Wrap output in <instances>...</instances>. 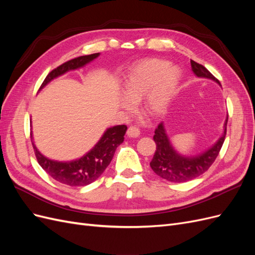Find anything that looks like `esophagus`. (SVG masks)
I'll return each instance as SVG.
<instances>
[{"mask_svg":"<svg viewBox=\"0 0 255 255\" xmlns=\"http://www.w3.org/2000/svg\"><path fill=\"white\" fill-rule=\"evenodd\" d=\"M127 134L128 137H133V138H136L140 135V130L139 128H138L137 127L135 126H130L128 130H127Z\"/></svg>","mask_w":255,"mask_h":255,"instance_id":"obj_1","label":"esophagus"}]
</instances>
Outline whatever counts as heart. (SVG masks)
I'll list each match as a JSON object with an SVG mask.
<instances>
[{"label": "heart", "mask_w": 255, "mask_h": 255, "mask_svg": "<svg viewBox=\"0 0 255 255\" xmlns=\"http://www.w3.org/2000/svg\"><path fill=\"white\" fill-rule=\"evenodd\" d=\"M182 79L179 68L169 66L161 59L141 61L129 72L122 86V95L129 103L139 102L145 96L144 111L150 116H159L168 109ZM122 102L126 110L130 104Z\"/></svg>", "instance_id": "1"}]
</instances>
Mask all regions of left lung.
I'll return each instance as SVG.
<instances>
[{"label":"left lung","instance_id":"left-lung-1","mask_svg":"<svg viewBox=\"0 0 255 255\" xmlns=\"http://www.w3.org/2000/svg\"><path fill=\"white\" fill-rule=\"evenodd\" d=\"M190 65L192 72L198 78L211 79L219 84V81L204 66L196 63L194 60H190ZM227 123L228 117L225 122L223 134L210 149L196 156H185L173 149L163 122H160L155 132H154L155 134L153 136V139L156 144V150L150 163L152 170L158 176L173 183L187 182L203 174L208 170V168L212 166L216 157L218 156L221 146L225 142Z\"/></svg>","mask_w":255,"mask_h":255}]
</instances>
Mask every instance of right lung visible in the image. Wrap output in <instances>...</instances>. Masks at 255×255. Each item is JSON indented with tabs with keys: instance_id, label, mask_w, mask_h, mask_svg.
<instances>
[{
	"instance_id": "add662e5",
	"label": "right lung",
	"mask_w": 255,
	"mask_h": 255,
	"mask_svg": "<svg viewBox=\"0 0 255 255\" xmlns=\"http://www.w3.org/2000/svg\"><path fill=\"white\" fill-rule=\"evenodd\" d=\"M99 55V53H95L66 61L65 64L54 69L47 75V78L41 84L40 89L53 79L68 71L75 70V69L85 66ZM127 129L128 127L125 125L107 128L101 139L98 141L94 148L87 154H85L83 157L72 161H57L49 159L37 150L33 138L32 143L38 163L54 180L69 185V186H85V185L96 181L104 172L112 161L117 146L123 142Z\"/></svg>"
}]
</instances>
